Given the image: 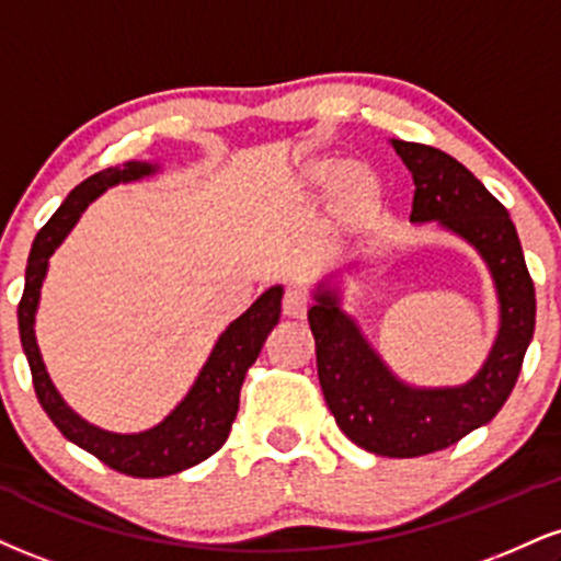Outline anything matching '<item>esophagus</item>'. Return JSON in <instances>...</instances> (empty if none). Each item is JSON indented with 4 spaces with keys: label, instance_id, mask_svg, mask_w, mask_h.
Listing matches in <instances>:
<instances>
[{
    "label": "esophagus",
    "instance_id": "1",
    "mask_svg": "<svg viewBox=\"0 0 561 561\" xmlns=\"http://www.w3.org/2000/svg\"><path fill=\"white\" fill-rule=\"evenodd\" d=\"M282 313H285L287 319H306L308 313L306 293H300L298 287L285 289V298H282Z\"/></svg>",
    "mask_w": 561,
    "mask_h": 561
}]
</instances>
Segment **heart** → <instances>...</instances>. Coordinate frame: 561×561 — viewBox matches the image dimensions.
<instances>
[{"label":"heart","mask_w":561,"mask_h":561,"mask_svg":"<svg viewBox=\"0 0 561 561\" xmlns=\"http://www.w3.org/2000/svg\"><path fill=\"white\" fill-rule=\"evenodd\" d=\"M332 183V208L342 221H363L381 204V180L363 164H347L340 170L336 159H316L302 170V182L310 191H321Z\"/></svg>","instance_id":"1"}]
</instances>
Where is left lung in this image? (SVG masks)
I'll return each instance as SVG.
<instances>
[{"label":"left lung","mask_w":561,"mask_h":561,"mask_svg":"<svg viewBox=\"0 0 561 561\" xmlns=\"http://www.w3.org/2000/svg\"><path fill=\"white\" fill-rule=\"evenodd\" d=\"M391 146L415 182L410 221H438L470 242L489 266L499 298L494 347L462 387L421 389L391 374L327 282L316 287L308 323L323 400L342 434L374 455L421 457L485 426L507 402L536 329V289L507 208L473 172L434 146Z\"/></svg>","instance_id":"1"}]
</instances>
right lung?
<instances>
[{
  "instance_id": "1",
  "label": "right lung",
  "mask_w": 561,
  "mask_h": 561,
  "mask_svg": "<svg viewBox=\"0 0 561 561\" xmlns=\"http://www.w3.org/2000/svg\"><path fill=\"white\" fill-rule=\"evenodd\" d=\"M157 170L159 164H151V161H125L123 167H110V170L91 174L80 182L33 240L28 266H25V289L18 306L20 342H23V353L28 357L33 389H36L46 415L51 417L54 426L62 431L67 442L91 451L93 457H99L117 473L133 478H164L182 473V470L204 462L206 457L221 449L234 415H238L240 387L245 381L248 368L259 357L268 332L279 323L282 293H285L279 285L268 287L240 319L229 323L216 340L211 355H208L206 366L201 368L191 391L153 428L140 431V434H112V431L83 421L76 410L67 408L62 394L46 374L42 350L36 345V332H33L49 259L62 245L67 232L76 227L80 214L85 211L91 201H96L101 193L119 185V182L144 180Z\"/></svg>"
}]
</instances>
